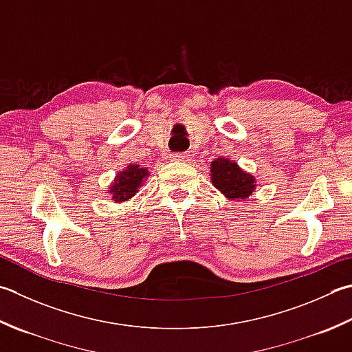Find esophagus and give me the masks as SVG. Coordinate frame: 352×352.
<instances>
[{"label":"esophagus","mask_w":352,"mask_h":352,"mask_svg":"<svg viewBox=\"0 0 352 352\" xmlns=\"http://www.w3.org/2000/svg\"><path fill=\"white\" fill-rule=\"evenodd\" d=\"M169 158L170 160H174V162H186L189 158V155L188 154H170L169 155Z\"/></svg>","instance_id":"esophagus-1"}]
</instances>
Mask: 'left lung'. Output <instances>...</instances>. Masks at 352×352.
<instances>
[{"instance_id":"obj_1","label":"left lung","mask_w":352,"mask_h":352,"mask_svg":"<svg viewBox=\"0 0 352 352\" xmlns=\"http://www.w3.org/2000/svg\"><path fill=\"white\" fill-rule=\"evenodd\" d=\"M210 182L227 199L233 201H244L256 190V178L235 160L226 157L215 158L210 163Z\"/></svg>"}]
</instances>
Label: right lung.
Here are the masks:
<instances>
[{
  "instance_id": "add662e5",
  "label": "right lung",
  "mask_w": 352,
  "mask_h": 352,
  "mask_svg": "<svg viewBox=\"0 0 352 352\" xmlns=\"http://www.w3.org/2000/svg\"><path fill=\"white\" fill-rule=\"evenodd\" d=\"M149 169L142 168L139 163H128L126 168L119 170L109 184L107 194L111 195L114 203H126L137 195V192L148 180Z\"/></svg>"
}]
</instances>
